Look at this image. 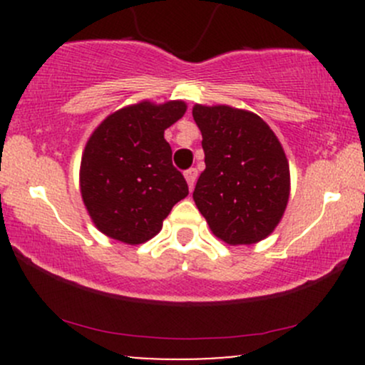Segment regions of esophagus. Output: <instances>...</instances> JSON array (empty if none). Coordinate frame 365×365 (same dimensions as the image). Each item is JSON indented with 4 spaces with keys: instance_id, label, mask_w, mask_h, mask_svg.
<instances>
[{
    "instance_id": "1",
    "label": "esophagus",
    "mask_w": 365,
    "mask_h": 365,
    "mask_svg": "<svg viewBox=\"0 0 365 365\" xmlns=\"http://www.w3.org/2000/svg\"><path fill=\"white\" fill-rule=\"evenodd\" d=\"M185 180H187V183H188V188H194V185H195V180H197V170L195 168H190V170H187L185 173Z\"/></svg>"
}]
</instances>
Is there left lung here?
<instances>
[{
	"instance_id": "obj_1",
	"label": "left lung",
	"mask_w": 365,
	"mask_h": 365,
	"mask_svg": "<svg viewBox=\"0 0 365 365\" xmlns=\"http://www.w3.org/2000/svg\"><path fill=\"white\" fill-rule=\"evenodd\" d=\"M206 170L195 206L228 245L257 244L274 232L290 197V166L282 142L252 111L195 104Z\"/></svg>"
}]
</instances>
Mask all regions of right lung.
Returning a JSON list of instances; mask_svg holds the SVG:
<instances>
[{"label":"right lung","mask_w":365,"mask_h":365,"mask_svg":"<svg viewBox=\"0 0 365 365\" xmlns=\"http://www.w3.org/2000/svg\"><path fill=\"white\" fill-rule=\"evenodd\" d=\"M185 111L183 101H140L108 115L91 133L81 161V194L92 223L106 237L144 244L188 195L165 139V130Z\"/></svg>","instance_id":"right-lung-1"}]
</instances>
